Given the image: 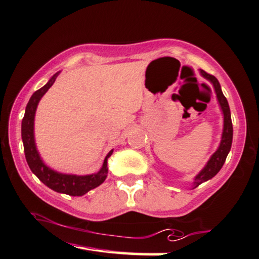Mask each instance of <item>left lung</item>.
Instances as JSON below:
<instances>
[{
  "mask_svg": "<svg viewBox=\"0 0 259 259\" xmlns=\"http://www.w3.org/2000/svg\"><path fill=\"white\" fill-rule=\"evenodd\" d=\"M200 74L205 79H207L208 81H210L214 87L216 97H218L219 104L223 113V133H222V137H221V143H220L219 148L216 149V152L213 155H211L209 161L207 162V164H206L203 170H201L198 175L195 177L194 186H192L194 188L198 187L203 182L209 180V179L218 175L219 171L222 168L225 159H227L230 149H231L232 138H233L231 112H230L229 103L227 101V98H225V96L223 95L219 80L214 76H211V74L205 72L204 70H200ZM194 188H192V189H194Z\"/></svg>",
  "mask_w": 259,
  "mask_h": 259,
  "instance_id": "8db88e82",
  "label": "left lung"
}]
</instances>
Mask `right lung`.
I'll return each instance as SVG.
<instances>
[{"instance_id": "add662e5", "label": "right lung", "mask_w": 259, "mask_h": 259, "mask_svg": "<svg viewBox=\"0 0 259 259\" xmlns=\"http://www.w3.org/2000/svg\"><path fill=\"white\" fill-rule=\"evenodd\" d=\"M59 73L60 72H56L45 86H43L40 89H38V91H36L32 94L29 102H28L25 111V116H23L21 123V137L23 143V150H25V156L31 172L34 173L45 186H48L52 190H54L56 192H61V194L70 196H82L84 194H87L89 190L98 187L105 181V179L107 177V170H109V168H107V158H109L112 153H113V149L106 155L101 170L94 173V175H64V173H60L52 170L51 167L45 165V163L41 161L35 144V113L40 98L44 96V94L48 92L52 84L54 83L56 77L59 76Z\"/></svg>"}]
</instances>
